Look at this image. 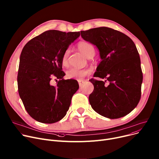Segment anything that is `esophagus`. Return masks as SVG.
I'll return each instance as SVG.
<instances>
[{
    "mask_svg": "<svg viewBox=\"0 0 159 159\" xmlns=\"http://www.w3.org/2000/svg\"><path fill=\"white\" fill-rule=\"evenodd\" d=\"M84 82H85V81H84V80H78V83H79L80 87H81L83 85V84Z\"/></svg>",
    "mask_w": 159,
    "mask_h": 159,
    "instance_id": "1",
    "label": "esophagus"
}]
</instances>
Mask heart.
<instances>
[{
  "mask_svg": "<svg viewBox=\"0 0 159 159\" xmlns=\"http://www.w3.org/2000/svg\"><path fill=\"white\" fill-rule=\"evenodd\" d=\"M79 50L87 57L90 58L94 57L95 54L94 47L89 42H81L78 45ZM68 57L69 51L67 50L64 52L61 57V64L63 67H67L68 65ZM88 74V71L86 70L78 69L76 68H71L66 72V77L68 79H78V80H81L85 77Z\"/></svg>",
  "mask_w": 159,
  "mask_h": 159,
  "instance_id": "1",
  "label": "heart"
}]
</instances>
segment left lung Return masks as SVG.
<instances>
[{"mask_svg":"<svg viewBox=\"0 0 159 159\" xmlns=\"http://www.w3.org/2000/svg\"><path fill=\"white\" fill-rule=\"evenodd\" d=\"M80 32L84 40L97 47L101 59L94 74L101 80H89L94 87L89 98L92 108L109 119L126 116L141 99L143 79L134 42L125 34L107 27Z\"/></svg>","mask_w":159,"mask_h":159,"instance_id":"obj_1","label":"left lung"}]
</instances>
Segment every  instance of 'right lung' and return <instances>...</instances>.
<instances>
[{"instance_id":"add662e5","label":"right lung","mask_w":159,"mask_h":159,"mask_svg":"<svg viewBox=\"0 0 159 159\" xmlns=\"http://www.w3.org/2000/svg\"><path fill=\"white\" fill-rule=\"evenodd\" d=\"M80 35V31L49 30L24 47L17 76L18 94L27 113L39 122L51 124L62 119L79 89L76 80L63 79L61 60ZM53 79L59 80L56 86L52 85Z\"/></svg>"}]
</instances>
